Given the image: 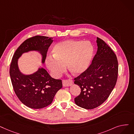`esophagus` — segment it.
Listing matches in <instances>:
<instances>
[{
	"label": "esophagus",
	"mask_w": 134,
	"mask_h": 134,
	"mask_svg": "<svg viewBox=\"0 0 134 134\" xmlns=\"http://www.w3.org/2000/svg\"><path fill=\"white\" fill-rule=\"evenodd\" d=\"M62 84L63 86H69L72 85L73 81L71 79H63L62 81Z\"/></svg>",
	"instance_id": "1"
}]
</instances>
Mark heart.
<instances>
[{
	"mask_svg": "<svg viewBox=\"0 0 134 134\" xmlns=\"http://www.w3.org/2000/svg\"><path fill=\"white\" fill-rule=\"evenodd\" d=\"M53 53L54 57L46 58V66L53 76L58 78L66 71V65L74 74L84 73L90 64L94 48L89 42L66 40L55 45Z\"/></svg>",
	"mask_w": 134,
	"mask_h": 134,
	"instance_id": "heart-1",
	"label": "heart"
}]
</instances>
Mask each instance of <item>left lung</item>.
I'll return each mask as SVG.
<instances>
[{"instance_id":"1","label":"left lung","mask_w":134,"mask_h":134,"mask_svg":"<svg viewBox=\"0 0 134 134\" xmlns=\"http://www.w3.org/2000/svg\"><path fill=\"white\" fill-rule=\"evenodd\" d=\"M97 53L88 69L74 79L81 92L74 98L75 104L87 109L100 106L109 97L117 83L118 63L113 51L97 37Z\"/></svg>"}]
</instances>
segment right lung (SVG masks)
<instances>
[{
    "label": "right lung",
    "instance_id": "right-lung-1",
    "mask_svg": "<svg viewBox=\"0 0 134 134\" xmlns=\"http://www.w3.org/2000/svg\"><path fill=\"white\" fill-rule=\"evenodd\" d=\"M53 38L36 36L23 42L16 50L10 64V75L14 91L17 97L26 106L33 109L47 107L62 87L61 79H55L44 68L31 75H24L19 71L18 59L21 55L32 50L39 51L43 56L44 63L48 50L53 43Z\"/></svg>",
    "mask_w": 134,
    "mask_h": 134
}]
</instances>
